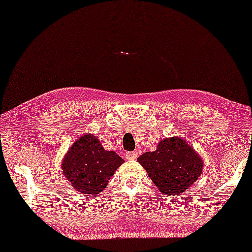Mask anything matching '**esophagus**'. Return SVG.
<instances>
[{
	"label": "esophagus",
	"instance_id": "1",
	"mask_svg": "<svg viewBox=\"0 0 252 252\" xmlns=\"http://www.w3.org/2000/svg\"><path fill=\"white\" fill-rule=\"evenodd\" d=\"M137 157V152H127L126 154V158L127 160H134Z\"/></svg>",
	"mask_w": 252,
	"mask_h": 252
}]
</instances>
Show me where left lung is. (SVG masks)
Wrapping results in <instances>:
<instances>
[{
  "label": "left lung",
  "instance_id": "1",
  "mask_svg": "<svg viewBox=\"0 0 252 252\" xmlns=\"http://www.w3.org/2000/svg\"><path fill=\"white\" fill-rule=\"evenodd\" d=\"M160 191L175 196L182 194L198 179L202 160L179 137L160 141L155 152H146L137 158Z\"/></svg>",
  "mask_w": 252,
  "mask_h": 252
}]
</instances>
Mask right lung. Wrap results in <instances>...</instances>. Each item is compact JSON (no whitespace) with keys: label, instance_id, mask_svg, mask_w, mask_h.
<instances>
[{"label":"right lung","instance_id":"obj_1","mask_svg":"<svg viewBox=\"0 0 252 252\" xmlns=\"http://www.w3.org/2000/svg\"><path fill=\"white\" fill-rule=\"evenodd\" d=\"M123 162L125 160L116 153L105 151L94 135L87 134L69 148L62 167L74 189L98 194Z\"/></svg>","mask_w":252,"mask_h":252}]
</instances>
